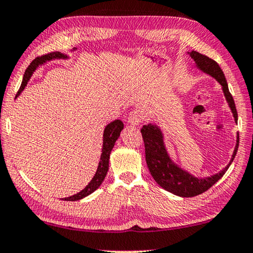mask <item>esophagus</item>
<instances>
[{
    "mask_svg": "<svg viewBox=\"0 0 253 253\" xmlns=\"http://www.w3.org/2000/svg\"><path fill=\"white\" fill-rule=\"evenodd\" d=\"M143 118L144 117H143L142 111L138 110V109H134L133 111H130L129 116H128V124L133 126H138L143 122Z\"/></svg>",
    "mask_w": 253,
    "mask_h": 253,
    "instance_id": "esophagus-1",
    "label": "esophagus"
}]
</instances>
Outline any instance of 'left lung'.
Listing matches in <instances>:
<instances>
[{
    "label": "left lung",
    "instance_id": "1",
    "mask_svg": "<svg viewBox=\"0 0 253 253\" xmlns=\"http://www.w3.org/2000/svg\"><path fill=\"white\" fill-rule=\"evenodd\" d=\"M188 54L197 63L199 69L216 78V81L221 85L226 100H227L235 122L237 123V111L234 100H233L232 94L229 93L227 82H226L225 75L223 70L220 69L219 65L214 60L210 59L209 56L203 55L197 51L188 52ZM141 133L145 146V160L154 180L166 191L183 198H191L201 194L207 190H209L214 183H217L227 171L228 167L234 160L240 142L239 134H237L234 153H233L229 164L226 166L223 170L213 176L207 177V178H197V177L188 174L187 171L183 170L182 168H179L178 166L172 163L168 156L167 150L165 148L164 136L159 127L149 124V125H144L142 127Z\"/></svg>",
    "mask_w": 253,
    "mask_h": 253
}]
</instances>
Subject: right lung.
<instances>
[{"instance_id":"obj_1","label":"right lung","mask_w":253,"mask_h":253,"mask_svg":"<svg viewBox=\"0 0 253 253\" xmlns=\"http://www.w3.org/2000/svg\"><path fill=\"white\" fill-rule=\"evenodd\" d=\"M52 59H67V55L61 53V52H51V53L44 54L42 56H37L35 60H33L32 63H30L27 69H26V71H25L21 86L18 90L17 95H19V94L22 92V89L25 88V86L27 85L29 78L32 77V75L34 71L36 70V68L40 65H43V63H45L46 61H50V60H52ZM123 128H124V124L122 120H119V119H117V120H115V122L110 123L107 127L104 128L102 154H101V159H100L99 166H97L95 175H94L92 180H90L88 185L86 186L84 190H82L77 194L71 195V197H69V198H65L63 200H66V201H77V200H81L83 198L87 197V195H89L90 193H93V192L95 191L96 188L101 185V184H102V182L105 178V176H107V172L109 169V158H110L111 150L114 149L115 143L117 139H118L120 131L123 130Z\"/></svg>"}]
</instances>
